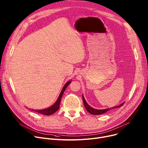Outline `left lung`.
<instances>
[{"label":"left lung","instance_id":"1","mask_svg":"<svg viewBox=\"0 0 148 148\" xmlns=\"http://www.w3.org/2000/svg\"><path fill=\"white\" fill-rule=\"evenodd\" d=\"M82 99H83V102H84V106L86 109V110H87L89 113H90L91 114H92V115H101V114H104V113H106V112H108V110H109L110 109H114V108H120L121 106H122L124 103H122L119 106H115V107H113L112 108H108V109H95L94 108H91V106H90L88 103H86V101H85L84 97V95H82Z\"/></svg>","mask_w":148,"mask_h":148}]
</instances>
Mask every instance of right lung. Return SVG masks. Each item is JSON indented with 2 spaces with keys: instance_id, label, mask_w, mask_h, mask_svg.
<instances>
[{
  "instance_id": "1",
  "label": "right lung",
  "mask_w": 148,
  "mask_h": 148,
  "mask_svg": "<svg viewBox=\"0 0 148 148\" xmlns=\"http://www.w3.org/2000/svg\"><path fill=\"white\" fill-rule=\"evenodd\" d=\"M71 81H68L63 86V88L61 91L59 97L58 98V99L57 100V101H56V103L54 104L53 106H51V107L47 108V109H42V110H34V111L39 113V114H42V115H50L53 114L54 113H55L56 111L58 110V109L60 108V101H61V99H62V97L63 96V94L66 90V88L67 87V86L71 84ZM32 110H33V109H32Z\"/></svg>"
}]
</instances>
